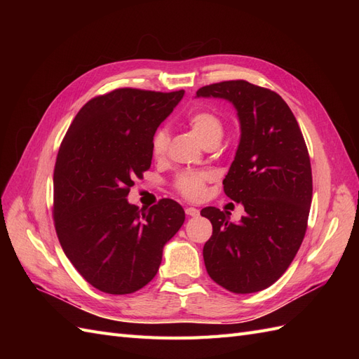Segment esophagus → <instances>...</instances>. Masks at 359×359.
<instances>
[{
    "instance_id": "1",
    "label": "esophagus",
    "mask_w": 359,
    "mask_h": 359,
    "mask_svg": "<svg viewBox=\"0 0 359 359\" xmlns=\"http://www.w3.org/2000/svg\"><path fill=\"white\" fill-rule=\"evenodd\" d=\"M186 214L190 215V217H196V215H199V210L198 208H193V206H187Z\"/></svg>"
}]
</instances>
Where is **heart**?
Instances as JSON below:
<instances>
[{
  "instance_id": "b5f03b06",
  "label": "heart",
  "mask_w": 359,
  "mask_h": 359,
  "mask_svg": "<svg viewBox=\"0 0 359 359\" xmlns=\"http://www.w3.org/2000/svg\"><path fill=\"white\" fill-rule=\"evenodd\" d=\"M187 123L201 142L203 144L205 140L214 136H222V121L211 112H194L189 116ZM169 142V135L166 128H158L153 136V142H151V148H153L154 156L160 157L165 154ZM210 175L206 172H196V170H189L184 172L177 180V189L178 191L186 196L187 199L198 201L203 196L205 193V182L208 181Z\"/></svg>"
}]
</instances>
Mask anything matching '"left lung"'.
Returning a JSON list of instances; mask_svg holds the SVG:
<instances>
[{"mask_svg": "<svg viewBox=\"0 0 359 359\" xmlns=\"http://www.w3.org/2000/svg\"><path fill=\"white\" fill-rule=\"evenodd\" d=\"M196 97L229 102L241 132L223 189L245 215L233 223L229 212L214 206L201 211L212 223L203 245L206 271L233 293L264 290L285 274L306 235L313 194L306 142L274 91L226 81L202 86Z\"/></svg>", "mask_w": 359, "mask_h": 359, "instance_id": "1", "label": "left lung"}]
</instances>
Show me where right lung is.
<instances>
[{
    "mask_svg": "<svg viewBox=\"0 0 359 359\" xmlns=\"http://www.w3.org/2000/svg\"><path fill=\"white\" fill-rule=\"evenodd\" d=\"M184 91L115 90L73 119L53 170V217L64 253L79 274L112 295L148 285L163 248L186 220L161 199L148 211L128 203L130 187L153 158V136Z\"/></svg>",
    "mask_w": 359,
    "mask_h": 359,
    "instance_id": "1",
    "label": "right lung"
}]
</instances>
